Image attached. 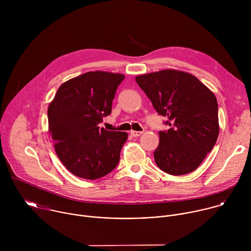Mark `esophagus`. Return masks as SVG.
I'll return each mask as SVG.
<instances>
[{
	"label": "esophagus",
	"mask_w": 251,
	"mask_h": 251,
	"mask_svg": "<svg viewBox=\"0 0 251 251\" xmlns=\"http://www.w3.org/2000/svg\"><path fill=\"white\" fill-rule=\"evenodd\" d=\"M130 134H131L133 137H139L140 135L143 134V132H142V131H134V130H132V131H130Z\"/></svg>",
	"instance_id": "esophagus-1"
}]
</instances>
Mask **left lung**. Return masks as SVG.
I'll return each instance as SVG.
<instances>
[{"label":"left lung","mask_w":251,"mask_h":251,"mask_svg":"<svg viewBox=\"0 0 251 251\" xmlns=\"http://www.w3.org/2000/svg\"><path fill=\"white\" fill-rule=\"evenodd\" d=\"M136 82L170 126L159 132V146L154 152L157 166L174 176L195 171L219 137L216 96L196 76L178 70L139 75Z\"/></svg>","instance_id":"left-lung-1"}]
</instances>
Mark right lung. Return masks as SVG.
Here are the masks:
<instances>
[{
    "label": "right lung",
    "instance_id": "add662e5",
    "mask_svg": "<svg viewBox=\"0 0 251 251\" xmlns=\"http://www.w3.org/2000/svg\"><path fill=\"white\" fill-rule=\"evenodd\" d=\"M125 76L89 71L64 82L49 106V131L55 153L74 175L95 180L118 165L126 132L98 126L112 110L116 90Z\"/></svg>",
    "mask_w": 251,
    "mask_h": 251
}]
</instances>
